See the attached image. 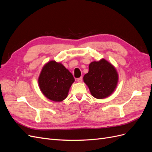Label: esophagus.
Segmentation results:
<instances>
[{
	"label": "esophagus",
	"mask_w": 152,
	"mask_h": 152,
	"mask_svg": "<svg viewBox=\"0 0 152 152\" xmlns=\"http://www.w3.org/2000/svg\"><path fill=\"white\" fill-rule=\"evenodd\" d=\"M77 82H79V83H81V82H82V77L79 78V79H77Z\"/></svg>",
	"instance_id": "34e87169"
}]
</instances>
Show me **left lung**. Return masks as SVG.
I'll use <instances>...</instances> for the list:
<instances>
[{
  "label": "left lung",
  "mask_w": 152,
  "mask_h": 152,
  "mask_svg": "<svg viewBox=\"0 0 152 152\" xmlns=\"http://www.w3.org/2000/svg\"><path fill=\"white\" fill-rule=\"evenodd\" d=\"M83 80L93 97L104 99L116 89L118 74L111 63L102 58L89 64V72L84 75Z\"/></svg>",
  "instance_id": "8db88e82"
}]
</instances>
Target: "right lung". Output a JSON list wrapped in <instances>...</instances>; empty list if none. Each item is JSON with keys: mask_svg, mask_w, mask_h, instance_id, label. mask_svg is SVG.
<instances>
[{"mask_svg": "<svg viewBox=\"0 0 152 152\" xmlns=\"http://www.w3.org/2000/svg\"><path fill=\"white\" fill-rule=\"evenodd\" d=\"M75 79L62 63L51 60L42 67L38 78L39 87L45 97L61 102L68 96Z\"/></svg>", "mask_w": 152, "mask_h": 152, "instance_id": "right-lung-1", "label": "right lung"}]
</instances>
